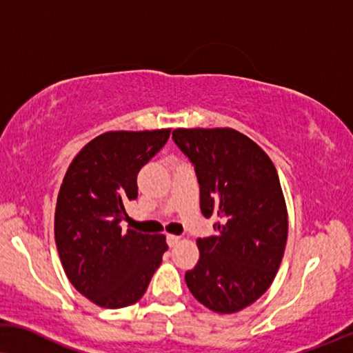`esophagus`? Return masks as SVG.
<instances>
[{"label":"esophagus","mask_w":353,"mask_h":353,"mask_svg":"<svg viewBox=\"0 0 353 353\" xmlns=\"http://www.w3.org/2000/svg\"><path fill=\"white\" fill-rule=\"evenodd\" d=\"M166 240H168V245H170V246H176L177 243L181 241V236H177V235H171V233H170V235L166 236Z\"/></svg>","instance_id":"obj_1"}]
</instances>
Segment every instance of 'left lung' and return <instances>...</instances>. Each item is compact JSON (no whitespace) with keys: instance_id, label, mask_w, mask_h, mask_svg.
<instances>
[{"instance_id":"obj_1","label":"left lung","mask_w":353,"mask_h":353,"mask_svg":"<svg viewBox=\"0 0 353 353\" xmlns=\"http://www.w3.org/2000/svg\"><path fill=\"white\" fill-rule=\"evenodd\" d=\"M172 139L190 158L205 217L217 216V235L198 238L195 269L185 283L217 314H235L269 290L288 240V210L269 155L232 128H177Z\"/></svg>"}]
</instances>
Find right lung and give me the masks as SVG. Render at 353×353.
Masks as SVG:
<instances>
[{"label": "right lung", "mask_w": 353, "mask_h": 353, "mask_svg": "<svg viewBox=\"0 0 353 353\" xmlns=\"http://www.w3.org/2000/svg\"><path fill=\"white\" fill-rule=\"evenodd\" d=\"M171 129L108 131L88 142L59 190L54 233L65 275L103 309L132 305L147 291L168 250L161 233L123 230L137 174L160 152Z\"/></svg>", "instance_id": "add662e5"}]
</instances>
